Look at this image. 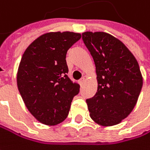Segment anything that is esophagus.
<instances>
[{
  "instance_id": "34e87169",
  "label": "esophagus",
  "mask_w": 150,
  "mask_h": 150,
  "mask_svg": "<svg viewBox=\"0 0 150 150\" xmlns=\"http://www.w3.org/2000/svg\"><path fill=\"white\" fill-rule=\"evenodd\" d=\"M84 82H85V78H81V79L79 81V84H80L81 86Z\"/></svg>"
}]
</instances>
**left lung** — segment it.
Wrapping results in <instances>:
<instances>
[{
	"label": "left lung",
	"instance_id": "obj_1",
	"mask_svg": "<svg viewBox=\"0 0 150 150\" xmlns=\"http://www.w3.org/2000/svg\"><path fill=\"white\" fill-rule=\"evenodd\" d=\"M84 44L95 64L98 88L87 100L90 117L102 126L123 121L134 109L143 87L139 64L125 45L104 32H85Z\"/></svg>",
	"mask_w": 150,
	"mask_h": 150
}]
</instances>
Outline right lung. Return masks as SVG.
<instances>
[{"label":"right lung","mask_w":150,"mask_h":150,"mask_svg":"<svg viewBox=\"0 0 150 150\" xmlns=\"http://www.w3.org/2000/svg\"><path fill=\"white\" fill-rule=\"evenodd\" d=\"M81 38L72 32H50L25 49L17 71V86L30 113L41 124L56 125L69 114L80 86L68 77L66 54Z\"/></svg>","instance_id":"1"}]
</instances>
